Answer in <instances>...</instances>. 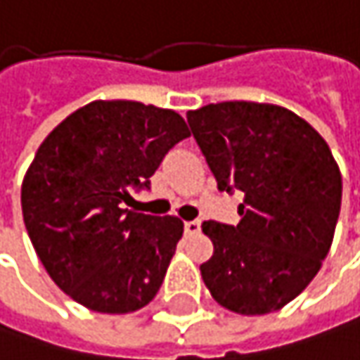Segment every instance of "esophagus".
I'll list each match as a JSON object with an SVG mask.
<instances>
[{
  "label": "esophagus",
  "mask_w": 360,
  "mask_h": 360,
  "mask_svg": "<svg viewBox=\"0 0 360 360\" xmlns=\"http://www.w3.org/2000/svg\"><path fill=\"white\" fill-rule=\"evenodd\" d=\"M201 222L200 220H189L185 222V234H200Z\"/></svg>",
  "instance_id": "esophagus-1"
}]
</instances>
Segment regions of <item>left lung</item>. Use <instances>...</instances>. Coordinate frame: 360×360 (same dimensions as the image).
Segmentation results:
<instances>
[{
    "label": "left lung",
    "instance_id": "1",
    "mask_svg": "<svg viewBox=\"0 0 360 360\" xmlns=\"http://www.w3.org/2000/svg\"><path fill=\"white\" fill-rule=\"evenodd\" d=\"M220 191L240 189V222H203L201 264L212 297L243 316L271 314L318 275L332 246L342 175L304 117L273 103L222 101L187 112Z\"/></svg>",
    "mask_w": 360,
    "mask_h": 360
}]
</instances>
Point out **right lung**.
<instances>
[{"label":"right lung","instance_id":"obj_1","mask_svg":"<svg viewBox=\"0 0 360 360\" xmlns=\"http://www.w3.org/2000/svg\"><path fill=\"white\" fill-rule=\"evenodd\" d=\"M189 136L185 120L130 99H97L67 116L22 181V214L46 273L77 304L130 314L157 295L183 236L177 216L126 210L165 155Z\"/></svg>","mask_w":360,"mask_h":360}]
</instances>
